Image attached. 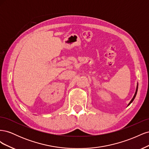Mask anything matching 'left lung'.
Wrapping results in <instances>:
<instances>
[{"label":"left lung","mask_w":149,"mask_h":149,"mask_svg":"<svg viewBox=\"0 0 149 149\" xmlns=\"http://www.w3.org/2000/svg\"><path fill=\"white\" fill-rule=\"evenodd\" d=\"M137 89H138V84H137V88H136V93H135V94H134V97H133V98L132 99V100L130 101V102L129 103V104H128V106H129L130 104H131L132 102V101H134V100L135 99V97H136V94H137Z\"/></svg>","instance_id":"1"}]
</instances>
